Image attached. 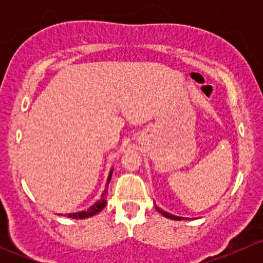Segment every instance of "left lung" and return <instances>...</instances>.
<instances>
[{"label":"left lung","instance_id":"left-lung-1","mask_svg":"<svg viewBox=\"0 0 263 263\" xmlns=\"http://www.w3.org/2000/svg\"><path fill=\"white\" fill-rule=\"evenodd\" d=\"M154 206H155V209H156V210L159 211V213H160L161 215H163V216L168 217V219H172V220H184V217H182V216H176V215H172V214L166 213V211L161 210V209H160V208H158V206H156L155 203H154Z\"/></svg>","mask_w":263,"mask_h":263}]
</instances>
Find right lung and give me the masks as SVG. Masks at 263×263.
<instances>
[{"label": "right lung", "mask_w": 263, "mask_h": 263, "mask_svg": "<svg viewBox=\"0 0 263 263\" xmlns=\"http://www.w3.org/2000/svg\"><path fill=\"white\" fill-rule=\"evenodd\" d=\"M112 173L113 169H110L109 174H108V179H107V184H105V190L103 191L102 197L97 201L92 206H90L87 210L84 211H79V213H72V214H66V216L71 217V219H86V217L94 216V215L99 214L103 209L105 208L107 205V193H108V184H109L110 179H112Z\"/></svg>", "instance_id": "obj_1"}]
</instances>
